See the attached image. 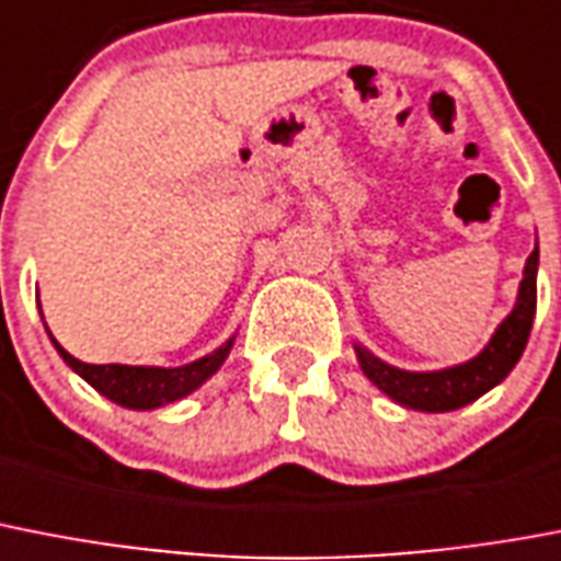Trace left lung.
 I'll return each mask as SVG.
<instances>
[{
    "mask_svg": "<svg viewBox=\"0 0 561 561\" xmlns=\"http://www.w3.org/2000/svg\"><path fill=\"white\" fill-rule=\"evenodd\" d=\"M536 268H539V249H533V254L527 257L513 312L501 321L492 342L472 362L446 367V370H432V374H411V370L385 365L382 358H376L365 347H356L358 365L379 391L414 411H455V408L469 405L481 393L495 388L513 370L527 347L533 316H536Z\"/></svg>",
    "mask_w": 561,
    "mask_h": 561,
    "instance_id": "left-lung-1",
    "label": "left lung"
}]
</instances>
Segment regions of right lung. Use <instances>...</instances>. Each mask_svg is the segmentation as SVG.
I'll list each match as a JSON object with an SVG mask.
<instances>
[{
    "instance_id": "obj_1",
    "label": "right lung",
    "mask_w": 561,
    "mask_h": 561,
    "mask_svg": "<svg viewBox=\"0 0 561 561\" xmlns=\"http://www.w3.org/2000/svg\"><path fill=\"white\" fill-rule=\"evenodd\" d=\"M54 342V339H51ZM234 339H228L219 351H214L210 356L196 358L191 365L182 367H133V365H87L80 358L71 356L69 351H62L60 344L54 342L57 353L62 356V362L78 370L83 379H87L95 391H101L103 397H110L112 402H118L124 408H138V411H147V408L168 405V402H176L182 397H187L191 391H196L199 385L214 376L219 370V365L226 362L228 351H231Z\"/></svg>"
}]
</instances>
